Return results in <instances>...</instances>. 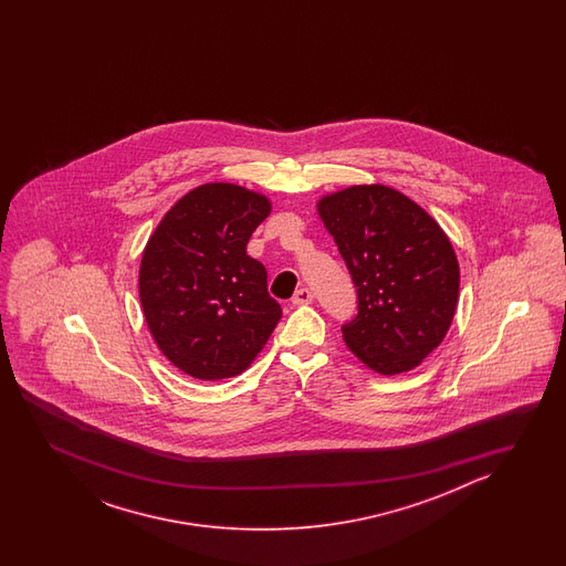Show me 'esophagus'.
I'll use <instances>...</instances> for the list:
<instances>
[{
	"mask_svg": "<svg viewBox=\"0 0 566 566\" xmlns=\"http://www.w3.org/2000/svg\"><path fill=\"white\" fill-rule=\"evenodd\" d=\"M313 301V293L310 291V289H300L295 295H293V300H291V303L293 305H310Z\"/></svg>",
	"mask_w": 566,
	"mask_h": 566,
	"instance_id": "obj_1",
	"label": "esophagus"
}]
</instances>
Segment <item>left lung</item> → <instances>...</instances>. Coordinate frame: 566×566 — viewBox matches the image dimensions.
Wrapping results in <instances>:
<instances>
[{
	"instance_id": "1",
	"label": "left lung",
	"mask_w": 566,
	"mask_h": 566,
	"mask_svg": "<svg viewBox=\"0 0 566 566\" xmlns=\"http://www.w3.org/2000/svg\"><path fill=\"white\" fill-rule=\"evenodd\" d=\"M317 214L358 291V315L342 327L349 352L385 376L417 368L458 310L459 263L446 230L382 184L327 193Z\"/></svg>"
}]
</instances>
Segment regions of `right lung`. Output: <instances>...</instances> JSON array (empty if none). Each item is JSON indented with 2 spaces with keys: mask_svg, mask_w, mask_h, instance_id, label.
<instances>
[{
  "mask_svg": "<svg viewBox=\"0 0 566 566\" xmlns=\"http://www.w3.org/2000/svg\"><path fill=\"white\" fill-rule=\"evenodd\" d=\"M269 212L265 193L227 181L202 184L169 208L145 244V322L181 373L198 380L239 376L279 324L265 266L247 254Z\"/></svg>",
  "mask_w": 566,
  "mask_h": 566,
  "instance_id": "right-lung-1",
  "label": "right lung"
}]
</instances>
